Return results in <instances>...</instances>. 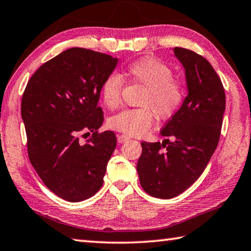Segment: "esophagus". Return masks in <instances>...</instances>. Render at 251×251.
Here are the masks:
<instances>
[{"instance_id":"esophagus-1","label":"esophagus","mask_w":251,"mask_h":251,"mask_svg":"<svg viewBox=\"0 0 251 251\" xmlns=\"http://www.w3.org/2000/svg\"><path fill=\"white\" fill-rule=\"evenodd\" d=\"M130 138L128 137V136H126V135H118L117 136V140H118V143L120 144H124L125 141H127V140H129Z\"/></svg>"}]
</instances>
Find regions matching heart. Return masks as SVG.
<instances>
[{
	"label": "heart",
	"instance_id": "b5f03b06",
	"mask_svg": "<svg viewBox=\"0 0 251 251\" xmlns=\"http://www.w3.org/2000/svg\"><path fill=\"white\" fill-rule=\"evenodd\" d=\"M125 76L134 83L143 85L146 92L140 101V105L144 107L127 108L108 120V126L123 134L143 135L153 122L152 109L158 117L166 120L175 115L184 101L183 84L172 79L170 67L158 59L147 57L129 63ZM123 86L124 81L121 75L112 74L106 76L101 86V99L105 106H118Z\"/></svg>",
	"mask_w": 251,
	"mask_h": 251
}]
</instances>
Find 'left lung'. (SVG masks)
Listing matches in <instances>:
<instances>
[{
	"mask_svg": "<svg viewBox=\"0 0 251 251\" xmlns=\"http://www.w3.org/2000/svg\"><path fill=\"white\" fill-rule=\"evenodd\" d=\"M173 53L185 70L188 88L181 107L161 129L162 143H141L140 184L149 195L172 199L192 185L217 147L225 112V91L211 63L192 50Z\"/></svg>",
	"mask_w": 251,
	"mask_h": 251,
	"instance_id": "1",
	"label": "left lung"
}]
</instances>
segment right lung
Segmentation results:
<instances>
[{"label":"right lung","instance_id":"right-lung-1","mask_svg":"<svg viewBox=\"0 0 251 251\" xmlns=\"http://www.w3.org/2000/svg\"><path fill=\"white\" fill-rule=\"evenodd\" d=\"M117 61L90 49H67L38 68L23 94L30 163L45 185L66 201H83L103 184L116 136L98 131L104 121L98 103ZM91 132L81 143L78 135Z\"/></svg>","mask_w":251,"mask_h":251}]
</instances>
